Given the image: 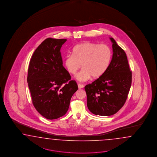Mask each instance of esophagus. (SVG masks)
<instances>
[{"instance_id": "obj_1", "label": "esophagus", "mask_w": 157, "mask_h": 157, "mask_svg": "<svg viewBox=\"0 0 157 157\" xmlns=\"http://www.w3.org/2000/svg\"><path fill=\"white\" fill-rule=\"evenodd\" d=\"M78 85L79 89H82V88H83V87H84V85H82V84H81V83H79Z\"/></svg>"}]
</instances>
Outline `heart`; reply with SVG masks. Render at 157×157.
I'll return each instance as SVG.
<instances>
[{"label":"heart","mask_w":157,"mask_h":157,"mask_svg":"<svg viewBox=\"0 0 157 157\" xmlns=\"http://www.w3.org/2000/svg\"><path fill=\"white\" fill-rule=\"evenodd\" d=\"M112 59V51L109 45L91 42L76 45L72 54L67 55L64 63L68 71L75 74L82 67L83 68L76 74L79 81H87L91 76L98 78L109 68Z\"/></svg>","instance_id":"1"}]
</instances>
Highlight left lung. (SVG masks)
I'll return each mask as SVG.
<instances>
[{"mask_svg":"<svg viewBox=\"0 0 157 157\" xmlns=\"http://www.w3.org/2000/svg\"><path fill=\"white\" fill-rule=\"evenodd\" d=\"M113 56L104 74L85 86L87 105L95 115L108 116L116 113L125 104L132 83L127 55L113 38Z\"/></svg>","mask_w":157,"mask_h":157,"instance_id":"obj_1","label":"left lung"}]
</instances>
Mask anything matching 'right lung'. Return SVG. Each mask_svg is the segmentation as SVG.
Listing matches in <instances>:
<instances>
[{"label": "right lung", "instance_id": "1", "mask_svg": "<svg viewBox=\"0 0 157 157\" xmlns=\"http://www.w3.org/2000/svg\"><path fill=\"white\" fill-rule=\"evenodd\" d=\"M66 39H45L30 59L27 81L36 109L49 120L66 114L72 95L78 89L63 66L60 49Z\"/></svg>", "mask_w": 157, "mask_h": 157}]
</instances>
